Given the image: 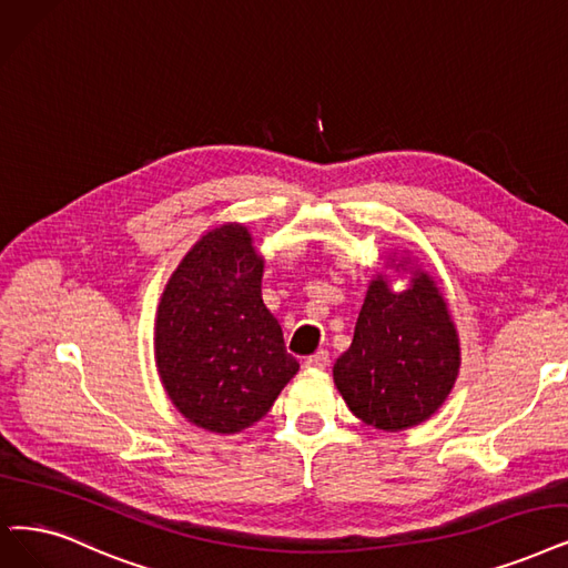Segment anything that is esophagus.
<instances>
[{"label":"esophagus","instance_id":"esophagus-1","mask_svg":"<svg viewBox=\"0 0 568 568\" xmlns=\"http://www.w3.org/2000/svg\"><path fill=\"white\" fill-rule=\"evenodd\" d=\"M326 366H328V352H324V349L314 352L312 356L305 358V368H310V371H324Z\"/></svg>","mask_w":568,"mask_h":568}]
</instances>
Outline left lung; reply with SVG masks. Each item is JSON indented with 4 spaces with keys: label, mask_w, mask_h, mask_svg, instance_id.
<instances>
[{
    "label": "left lung",
    "mask_w": 568,
    "mask_h": 568,
    "mask_svg": "<svg viewBox=\"0 0 568 568\" xmlns=\"http://www.w3.org/2000/svg\"><path fill=\"white\" fill-rule=\"evenodd\" d=\"M410 270L396 293L377 275L358 312L349 349L335 361L333 379L349 410L368 426L403 430L426 422L449 396L462 366L459 335L428 272Z\"/></svg>",
    "instance_id": "left-lung-1"
}]
</instances>
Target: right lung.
Instances as JSON below:
<instances>
[{
    "mask_svg": "<svg viewBox=\"0 0 568 568\" xmlns=\"http://www.w3.org/2000/svg\"><path fill=\"white\" fill-rule=\"evenodd\" d=\"M263 258L240 223L202 235L155 316V366L176 410L214 434L256 424L298 373L261 296Z\"/></svg>",
    "mask_w": 568,
    "mask_h": 568,
    "instance_id": "right-lung-1",
    "label": "right lung"
}]
</instances>
